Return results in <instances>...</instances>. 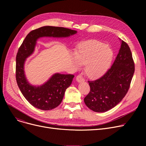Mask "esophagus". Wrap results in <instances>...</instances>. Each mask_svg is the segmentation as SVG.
Here are the masks:
<instances>
[{
    "label": "esophagus",
    "instance_id": "34e87169",
    "mask_svg": "<svg viewBox=\"0 0 146 146\" xmlns=\"http://www.w3.org/2000/svg\"><path fill=\"white\" fill-rule=\"evenodd\" d=\"M76 81H77L78 82L80 83V82H83L84 81H85V79H84L83 78V77L82 76L80 75H78L77 77H76Z\"/></svg>",
    "mask_w": 146,
    "mask_h": 146
}]
</instances>
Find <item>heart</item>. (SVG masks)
<instances>
[{
	"label": "heart",
	"instance_id": "b5f03b06",
	"mask_svg": "<svg viewBox=\"0 0 146 146\" xmlns=\"http://www.w3.org/2000/svg\"><path fill=\"white\" fill-rule=\"evenodd\" d=\"M113 57V50L106 44L89 40L79 45L77 51L72 55V61L77 67L86 65L85 72L88 77L98 79L108 71Z\"/></svg>",
	"mask_w": 146,
	"mask_h": 146
}]
</instances>
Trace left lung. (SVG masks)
<instances>
[{"mask_svg":"<svg viewBox=\"0 0 146 146\" xmlns=\"http://www.w3.org/2000/svg\"><path fill=\"white\" fill-rule=\"evenodd\" d=\"M120 40L121 47L111 67L101 78L88 82L90 90L84 102L94 112L111 110L122 100L129 89L134 73V63L129 46Z\"/></svg>","mask_w":146,"mask_h":146,"instance_id":"left-lung-1","label":"left lung"}]
</instances>
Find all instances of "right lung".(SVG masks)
Wrapping results in <instances>:
<instances>
[{"label": "right lung", "instance_id": "1", "mask_svg": "<svg viewBox=\"0 0 146 146\" xmlns=\"http://www.w3.org/2000/svg\"><path fill=\"white\" fill-rule=\"evenodd\" d=\"M76 33L75 30L63 27L45 26L31 31L21 44L16 58L17 82L22 95L35 108L44 111L56 108L62 101L65 91L70 86L74 76L57 73L42 85H33L28 82L25 74L27 58L33 54L38 38H66Z\"/></svg>", "mask_w": 146, "mask_h": 146}]
</instances>
